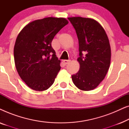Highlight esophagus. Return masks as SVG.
<instances>
[{
  "mask_svg": "<svg viewBox=\"0 0 129 129\" xmlns=\"http://www.w3.org/2000/svg\"><path fill=\"white\" fill-rule=\"evenodd\" d=\"M63 62H64V64H68L70 62V60H63Z\"/></svg>",
  "mask_w": 129,
  "mask_h": 129,
  "instance_id": "obj_1",
  "label": "esophagus"
}]
</instances>
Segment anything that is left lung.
I'll use <instances>...</instances> for the list:
<instances>
[{
	"mask_svg": "<svg viewBox=\"0 0 129 129\" xmlns=\"http://www.w3.org/2000/svg\"><path fill=\"white\" fill-rule=\"evenodd\" d=\"M79 40L80 69L72 76L79 89H95L105 79L110 64L111 50L105 30L94 19L82 17H69Z\"/></svg>",
	"mask_w": 129,
	"mask_h": 129,
	"instance_id": "8db88e82",
	"label": "left lung"
}]
</instances>
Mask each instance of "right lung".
<instances>
[{"instance_id":"obj_1","label":"right lung","mask_w":129,"mask_h":129,"mask_svg":"<svg viewBox=\"0 0 129 129\" xmlns=\"http://www.w3.org/2000/svg\"><path fill=\"white\" fill-rule=\"evenodd\" d=\"M68 23L64 18L46 17L27 24L17 36L14 47L16 68L31 89L46 90L53 84L61 67L52 42Z\"/></svg>"}]
</instances>
